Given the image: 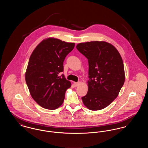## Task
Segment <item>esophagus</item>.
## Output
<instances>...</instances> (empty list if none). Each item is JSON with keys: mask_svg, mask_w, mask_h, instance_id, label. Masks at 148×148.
Returning a JSON list of instances; mask_svg holds the SVG:
<instances>
[{"mask_svg": "<svg viewBox=\"0 0 148 148\" xmlns=\"http://www.w3.org/2000/svg\"><path fill=\"white\" fill-rule=\"evenodd\" d=\"M73 84L74 87H77V86L80 84V82H74Z\"/></svg>", "mask_w": 148, "mask_h": 148, "instance_id": "obj_1", "label": "esophagus"}]
</instances>
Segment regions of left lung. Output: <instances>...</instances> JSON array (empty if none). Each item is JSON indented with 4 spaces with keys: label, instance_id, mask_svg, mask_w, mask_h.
<instances>
[{
    "label": "left lung",
    "instance_id": "left-lung-1",
    "mask_svg": "<svg viewBox=\"0 0 148 148\" xmlns=\"http://www.w3.org/2000/svg\"><path fill=\"white\" fill-rule=\"evenodd\" d=\"M77 50L88 60V91L82 99L91 110L103 109L116 98L125 82L122 58L117 49L105 42H82Z\"/></svg>",
    "mask_w": 148,
    "mask_h": 148
}]
</instances>
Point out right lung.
Here are the masks:
<instances>
[{
    "instance_id": "obj_1",
    "label": "right lung",
    "mask_w": 148,
    "mask_h": 148,
    "mask_svg": "<svg viewBox=\"0 0 148 148\" xmlns=\"http://www.w3.org/2000/svg\"><path fill=\"white\" fill-rule=\"evenodd\" d=\"M74 43L48 38L38 45L29 58L25 81L31 96L42 108L54 110L63 103L71 83L63 74L65 57Z\"/></svg>"
}]
</instances>
